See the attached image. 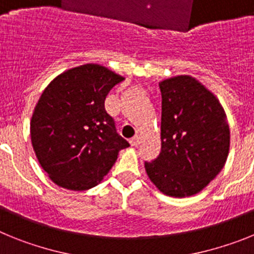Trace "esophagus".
I'll return each mask as SVG.
<instances>
[{
  "instance_id": "obj_1",
  "label": "esophagus",
  "mask_w": 254,
  "mask_h": 254,
  "mask_svg": "<svg viewBox=\"0 0 254 254\" xmlns=\"http://www.w3.org/2000/svg\"><path fill=\"white\" fill-rule=\"evenodd\" d=\"M141 140H142V137H141L140 134H136V136H133V137L129 140V142H131V145H133V146H137V145L141 143Z\"/></svg>"
}]
</instances>
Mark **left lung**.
Instances as JSON below:
<instances>
[{"mask_svg":"<svg viewBox=\"0 0 254 254\" xmlns=\"http://www.w3.org/2000/svg\"><path fill=\"white\" fill-rule=\"evenodd\" d=\"M161 151L145 169L164 194L187 197L206 187L224 168L230 131L214 94L190 76L159 84Z\"/></svg>","mask_w":254,"mask_h":254,"instance_id":"left-lung-1","label":"left lung"}]
</instances>
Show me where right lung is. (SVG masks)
<instances>
[{"label":"right lung","instance_id":"right-lung-1","mask_svg":"<svg viewBox=\"0 0 254 254\" xmlns=\"http://www.w3.org/2000/svg\"><path fill=\"white\" fill-rule=\"evenodd\" d=\"M125 78L100 64L61 73L40 96L30 123L33 149L49 178L66 190L95 187L128 141L105 111V98Z\"/></svg>","mask_w":254,"mask_h":254}]
</instances>
